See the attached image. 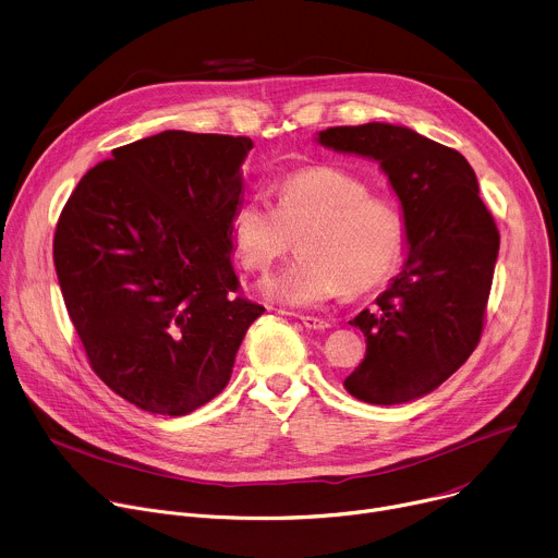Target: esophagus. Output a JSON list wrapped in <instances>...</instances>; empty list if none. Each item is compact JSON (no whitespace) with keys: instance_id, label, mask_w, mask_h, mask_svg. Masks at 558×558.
Listing matches in <instances>:
<instances>
[{"instance_id":"esophagus-1","label":"esophagus","mask_w":558,"mask_h":558,"mask_svg":"<svg viewBox=\"0 0 558 558\" xmlns=\"http://www.w3.org/2000/svg\"><path fill=\"white\" fill-rule=\"evenodd\" d=\"M298 320L306 327V329H315V331H325L331 327L329 320H323V317H315V315H298Z\"/></svg>"}]
</instances>
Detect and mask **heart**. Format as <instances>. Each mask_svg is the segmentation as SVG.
Segmentation results:
<instances>
[{"instance_id":"obj_1","label":"heart","mask_w":558,"mask_h":558,"mask_svg":"<svg viewBox=\"0 0 558 558\" xmlns=\"http://www.w3.org/2000/svg\"><path fill=\"white\" fill-rule=\"evenodd\" d=\"M298 238L300 256L263 282L280 304L317 306L340 291L362 295L384 284L402 260L407 218L390 198L338 168L284 177L276 203L254 196L235 207L231 241L250 271H267Z\"/></svg>"}]
</instances>
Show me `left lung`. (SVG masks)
Segmentation results:
<instances>
[{
    "label": "left lung",
    "instance_id": "left-lung-1",
    "mask_svg": "<svg viewBox=\"0 0 558 558\" xmlns=\"http://www.w3.org/2000/svg\"><path fill=\"white\" fill-rule=\"evenodd\" d=\"M325 147L379 161L402 201L409 258L402 274L351 325L366 338L344 388L362 402L404 404L446 381L482 340L499 229L465 158L390 123L340 125Z\"/></svg>",
    "mask_w": 558,
    "mask_h": 558
}]
</instances>
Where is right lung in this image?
Returning a JSON list of instances; mask_svg holds the SVG:
<instances>
[{"instance_id":"obj_1","label":"right lung","mask_w":558,"mask_h":558,"mask_svg":"<svg viewBox=\"0 0 558 558\" xmlns=\"http://www.w3.org/2000/svg\"><path fill=\"white\" fill-rule=\"evenodd\" d=\"M250 136L166 130L112 149L57 220L52 258L99 379L141 411L181 417L227 386L265 306L231 265Z\"/></svg>"}]
</instances>
